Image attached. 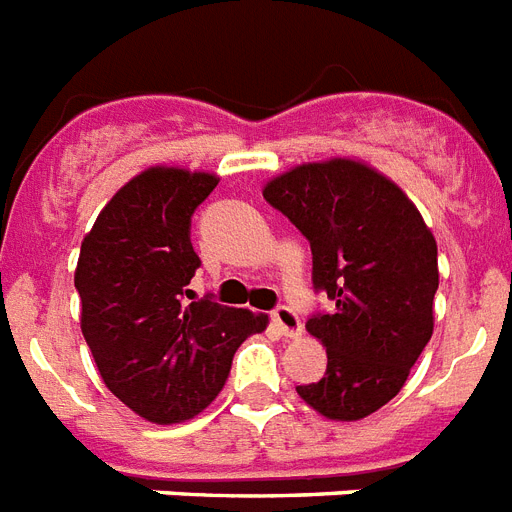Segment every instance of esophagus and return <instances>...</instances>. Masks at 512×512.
<instances>
[{
	"label": "esophagus",
	"mask_w": 512,
	"mask_h": 512,
	"mask_svg": "<svg viewBox=\"0 0 512 512\" xmlns=\"http://www.w3.org/2000/svg\"><path fill=\"white\" fill-rule=\"evenodd\" d=\"M273 323L278 326V331L286 336V339H297L302 336V321H299V315L289 307H278L276 313H273Z\"/></svg>",
	"instance_id": "1"
}]
</instances>
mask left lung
Instances as JSON below:
<instances>
[{
    "label": "left lung",
    "instance_id": "8db88e82",
    "mask_svg": "<svg viewBox=\"0 0 512 512\" xmlns=\"http://www.w3.org/2000/svg\"><path fill=\"white\" fill-rule=\"evenodd\" d=\"M263 197L307 236L315 289L336 302L307 321L326 376L297 394L328 421H360L400 394L434 334V234L392 178L352 157L294 165Z\"/></svg>",
    "mask_w": 512,
    "mask_h": 512
}]
</instances>
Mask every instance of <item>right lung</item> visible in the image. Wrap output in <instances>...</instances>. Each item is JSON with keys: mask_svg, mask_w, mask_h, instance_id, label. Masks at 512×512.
Segmentation results:
<instances>
[{"mask_svg": "<svg viewBox=\"0 0 512 512\" xmlns=\"http://www.w3.org/2000/svg\"><path fill=\"white\" fill-rule=\"evenodd\" d=\"M218 181L205 170L152 165L115 191L81 242L83 339L107 389L157 426L202 413L239 344L268 328L263 313L183 299L199 268L191 215Z\"/></svg>", "mask_w": 512, "mask_h": 512, "instance_id": "add662e5", "label": "right lung"}]
</instances>
